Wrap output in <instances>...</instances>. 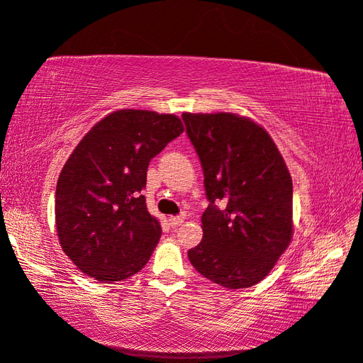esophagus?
<instances>
[{
    "instance_id": "34e87169",
    "label": "esophagus",
    "mask_w": 363,
    "mask_h": 363,
    "mask_svg": "<svg viewBox=\"0 0 363 363\" xmlns=\"http://www.w3.org/2000/svg\"><path fill=\"white\" fill-rule=\"evenodd\" d=\"M183 221H185V217H180V215H177V217H170L169 218V225L172 228H177V226H180Z\"/></svg>"
}]
</instances>
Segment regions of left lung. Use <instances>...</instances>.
Here are the masks:
<instances>
[{"label": "left lung", "instance_id": "obj_1", "mask_svg": "<svg viewBox=\"0 0 363 363\" xmlns=\"http://www.w3.org/2000/svg\"><path fill=\"white\" fill-rule=\"evenodd\" d=\"M211 204L194 269L225 289H247L274 268L294 238V185L274 140L234 113H183ZM218 203V206H215Z\"/></svg>", "mask_w": 363, "mask_h": 363}]
</instances>
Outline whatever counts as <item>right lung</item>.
I'll return each mask as SVG.
<instances>
[{
	"label": "right lung",
	"mask_w": 363,
	"mask_h": 363,
	"mask_svg": "<svg viewBox=\"0 0 363 363\" xmlns=\"http://www.w3.org/2000/svg\"><path fill=\"white\" fill-rule=\"evenodd\" d=\"M185 130L175 114L118 110L100 119L57 180L55 226L62 250L99 282L129 279L148 263L161 223L146 208V170Z\"/></svg>",
	"instance_id": "right-lung-1"
}]
</instances>
